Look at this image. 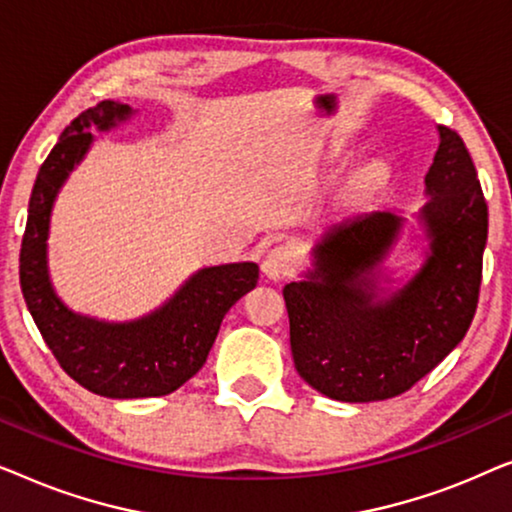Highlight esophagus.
<instances>
[{"instance_id": "1", "label": "esophagus", "mask_w": 512, "mask_h": 512, "mask_svg": "<svg viewBox=\"0 0 512 512\" xmlns=\"http://www.w3.org/2000/svg\"><path fill=\"white\" fill-rule=\"evenodd\" d=\"M261 268L265 272V277H270L272 282H279V279L289 277L293 268H296V254H293L289 247H284V244H279V247L268 251Z\"/></svg>"}]
</instances>
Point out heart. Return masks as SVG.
I'll use <instances>...</instances> for the list:
<instances>
[{
	"label": "heart",
	"instance_id": "1",
	"mask_svg": "<svg viewBox=\"0 0 512 512\" xmlns=\"http://www.w3.org/2000/svg\"><path fill=\"white\" fill-rule=\"evenodd\" d=\"M384 179H387V167L382 163H373L368 167H363V170L356 174L354 184H352V195L356 200H363V198H370L377 188L384 184Z\"/></svg>",
	"mask_w": 512,
	"mask_h": 512
}]
</instances>
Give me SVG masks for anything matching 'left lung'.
<instances>
[{
	"instance_id": "8db88e82",
	"label": "left lung",
	"mask_w": 512,
	"mask_h": 512,
	"mask_svg": "<svg viewBox=\"0 0 512 512\" xmlns=\"http://www.w3.org/2000/svg\"><path fill=\"white\" fill-rule=\"evenodd\" d=\"M412 221L370 212L328 228L312 265L284 286L298 375L333 401H387L429 375L471 326L487 202L461 137L436 125ZM405 257L401 266L393 258ZM398 263V261H396Z\"/></svg>"
}]
</instances>
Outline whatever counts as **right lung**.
I'll use <instances>...</instances> for the list:
<instances>
[{
  "label": "right lung",
  "mask_w": 512,
  "mask_h": 512,
  "mask_svg": "<svg viewBox=\"0 0 512 512\" xmlns=\"http://www.w3.org/2000/svg\"><path fill=\"white\" fill-rule=\"evenodd\" d=\"M139 114L104 100L62 132L34 181L20 249V289L39 333L65 373L93 394L151 398L177 391L205 366L226 312L256 286L254 261L198 268L163 305L128 321L97 319L69 307L48 268L55 200L83 163L97 132H111Z\"/></svg>",
  "instance_id": "1"
}]
</instances>
